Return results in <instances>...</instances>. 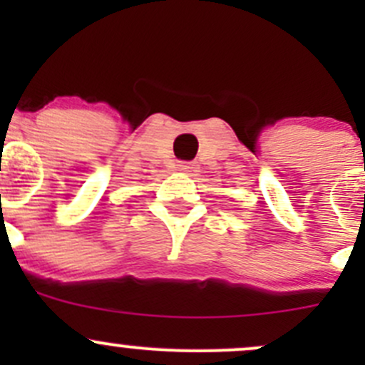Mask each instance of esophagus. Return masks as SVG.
Returning a JSON list of instances; mask_svg holds the SVG:
<instances>
[{"mask_svg": "<svg viewBox=\"0 0 365 365\" xmlns=\"http://www.w3.org/2000/svg\"><path fill=\"white\" fill-rule=\"evenodd\" d=\"M176 168H178V171L185 173V175H196L200 171V165L196 162H180Z\"/></svg>", "mask_w": 365, "mask_h": 365, "instance_id": "obj_1", "label": "esophagus"}]
</instances>
